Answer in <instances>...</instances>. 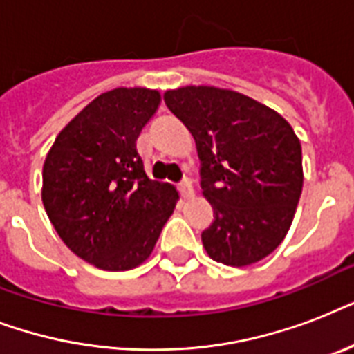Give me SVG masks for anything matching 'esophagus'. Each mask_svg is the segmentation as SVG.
<instances>
[{"label": "esophagus", "instance_id": "34e87169", "mask_svg": "<svg viewBox=\"0 0 354 354\" xmlns=\"http://www.w3.org/2000/svg\"><path fill=\"white\" fill-rule=\"evenodd\" d=\"M178 189H180V193L185 196V198H189V196H193V183H191V180L189 178H183L182 182L178 183Z\"/></svg>", "mask_w": 354, "mask_h": 354}]
</instances>
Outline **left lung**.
I'll return each mask as SVG.
<instances>
[{
	"instance_id": "1",
	"label": "left lung",
	"mask_w": 354,
	"mask_h": 354,
	"mask_svg": "<svg viewBox=\"0 0 354 354\" xmlns=\"http://www.w3.org/2000/svg\"><path fill=\"white\" fill-rule=\"evenodd\" d=\"M194 136L202 189L215 221L202 232L216 263L248 266L279 246L303 187L301 145L279 113L250 97L209 86L165 93Z\"/></svg>"
}]
</instances>
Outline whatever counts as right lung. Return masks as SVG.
<instances>
[{
    "instance_id": "add662e5",
    "label": "right lung",
    "mask_w": 354,
    "mask_h": 354,
    "mask_svg": "<svg viewBox=\"0 0 354 354\" xmlns=\"http://www.w3.org/2000/svg\"><path fill=\"white\" fill-rule=\"evenodd\" d=\"M160 93L118 88L64 128L44 163L41 202L66 246L97 268L121 272L149 257L176 205L171 183L147 174L138 138Z\"/></svg>"
}]
</instances>
